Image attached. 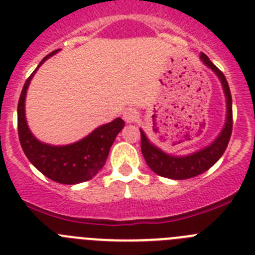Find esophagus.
<instances>
[{
    "instance_id": "1",
    "label": "esophagus",
    "mask_w": 255,
    "mask_h": 255,
    "mask_svg": "<svg viewBox=\"0 0 255 255\" xmlns=\"http://www.w3.org/2000/svg\"><path fill=\"white\" fill-rule=\"evenodd\" d=\"M123 117H124V120H125L128 124H132V123H135V121H138L139 115H138V112L135 111V110L129 108V110H126V111L124 112Z\"/></svg>"
}]
</instances>
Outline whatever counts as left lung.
<instances>
[{
	"instance_id": "obj_1",
	"label": "left lung",
	"mask_w": 255,
	"mask_h": 255,
	"mask_svg": "<svg viewBox=\"0 0 255 255\" xmlns=\"http://www.w3.org/2000/svg\"><path fill=\"white\" fill-rule=\"evenodd\" d=\"M200 60L218 76L221 85L224 88V93L226 97V121L217 138L209 145L188 155H173L163 152L157 145H154L148 139L145 132L140 129L141 153L150 170L159 176L172 180H185L198 176L209 170L222 157L230 141L233 131V98H231L229 84L224 73L212 64L211 60L203 52L200 53Z\"/></svg>"
}]
</instances>
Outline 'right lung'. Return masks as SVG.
<instances>
[{
    "label": "right lung",
    "instance_id": "obj_1",
    "mask_svg": "<svg viewBox=\"0 0 255 255\" xmlns=\"http://www.w3.org/2000/svg\"><path fill=\"white\" fill-rule=\"evenodd\" d=\"M58 51L60 49H56L47 55L40 61L39 66ZM38 67L26 79L17 103V131L22 150L30 163L53 181L74 185L93 179L105 166L111 145L125 123L117 117L111 123L94 129L85 138L67 145H51L39 141L30 131L25 119L26 91Z\"/></svg>",
    "mask_w": 255,
    "mask_h": 255
}]
</instances>
